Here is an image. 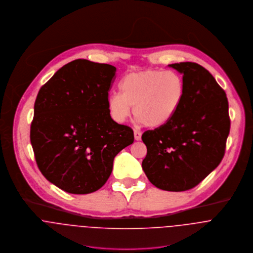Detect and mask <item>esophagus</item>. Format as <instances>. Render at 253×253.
I'll return each instance as SVG.
<instances>
[{"instance_id":"obj_1","label":"esophagus","mask_w":253,"mask_h":253,"mask_svg":"<svg viewBox=\"0 0 253 253\" xmlns=\"http://www.w3.org/2000/svg\"><path fill=\"white\" fill-rule=\"evenodd\" d=\"M134 136H135V140H140V138H141V132L137 130V129H135L134 130Z\"/></svg>"}]
</instances>
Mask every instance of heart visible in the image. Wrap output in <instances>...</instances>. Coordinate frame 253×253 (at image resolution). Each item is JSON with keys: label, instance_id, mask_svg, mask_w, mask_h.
I'll return each instance as SVG.
<instances>
[{"label": "heart", "instance_id": "heart-1", "mask_svg": "<svg viewBox=\"0 0 253 253\" xmlns=\"http://www.w3.org/2000/svg\"><path fill=\"white\" fill-rule=\"evenodd\" d=\"M119 93L108 99V109L114 121L124 122L131 113L148 128H160L180 110L185 87L182 78L171 71L146 70L126 75Z\"/></svg>", "mask_w": 253, "mask_h": 253}]
</instances>
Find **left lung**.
<instances>
[{"instance_id": "1", "label": "left lung", "mask_w": 253, "mask_h": 253, "mask_svg": "<svg viewBox=\"0 0 253 253\" xmlns=\"http://www.w3.org/2000/svg\"><path fill=\"white\" fill-rule=\"evenodd\" d=\"M169 66L182 74L184 101L168 124L142 134L147 153L141 166L154 186L180 192L220 164L231 122L226 93L208 70L193 62Z\"/></svg>"}]
</instances>
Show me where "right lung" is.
<instances>
[{"label":"right lung","mask_w":253,"mask_h":253,"mask_svg":"<svg viewBox=\"0 0 253 253\" xmlns=\"http://www.w3.org/2000/svg\"><path fill=\"white\" fill-rule=\"evenodd\" d=\"M116 68L74 60L38 93L30 140L43 176L72 194L100 189L114 157L134 142L131 127L116 123L108 109Z\"/></svg>","instance_id":"1"}]
</instances>
